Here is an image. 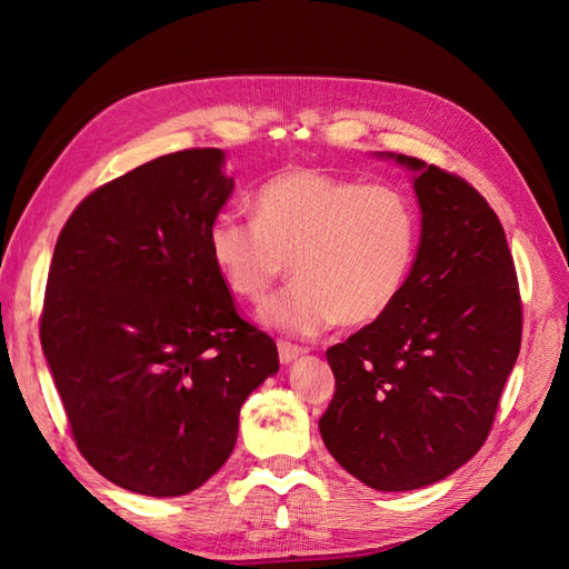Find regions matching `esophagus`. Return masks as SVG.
<instances>
[{"label": "esophagus", "mask_w": 569, "mask_h": 569, "mask_svg": "<svg viewBox=\"0 0 569 569\" xmlns=\"http://www.w3.org/2000/svg\"><path fill=\"white\" fill-rule=\"evenodd\" d=\"M278 353H280V363H282V366H289V363H295L297 358H301V356L306 353V349L297 347V343L280 341V343H278Z\"/></svg>", "instance_id": "34e87169"}]
</instances>
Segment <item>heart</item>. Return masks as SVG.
I'll list each match as a JSON object with an SVG mask.
<instances>
[{
	"label": "heart",
	"instance_id": "b5f03b06",
	"mask_svg": "<svg viewBox=\"0 0 569 569\" xmlns=\"http://www.w3.org/2000/svg\"><path fill=\"white\" fill-rule=\"evenodd\" d=\"M251 211L253 220H211L209 256L232 295L253 303L291 261L297 282L261 308L263 325L284 335L375 322L399 301L418 261L416 203L387 184L287 168L256 189Z\"/></svg>",
	"mask_w": 569,
	"mask_h": 569
}]
</instances>
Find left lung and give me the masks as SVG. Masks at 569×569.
<instances>
[{
	"mask_svg": "<svg viewBox=\"0 0 569 569\" xmlns=\"http://www.w3.org/2000/svg\"><path fill=\"white\" fill-rule=\"evenodd\" d=\"M420 251L389 311L327 349L335 399L320 418L327 451L377 491H412L462 468L487 441L520 353L518 274L487 199L403 153Z\"/></svg>",
	"mask_w": 569,
	"mask_h": 569,
	"instance_id": "8db88e82",
	"label": "left lung"
}]
</instances>
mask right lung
Here are the masks:
<instances>
[{"mask_svg":"<svg viewBox=\"0 0 569 569\" xmlns=\"http://www.w3.org/2000/svg\"><path fill=\"white\" fill-rule=\"evenodd\" d=\"M226 151L153 159L84 199L51 258L42 351L80 453L134 493L184 496L234 449L247 396L280 370L209 256Z\"/></svg>","mask_w":569,"mask_h":569,"instance_id":"right-lung-1","label":"right lung"}]
</instances>
